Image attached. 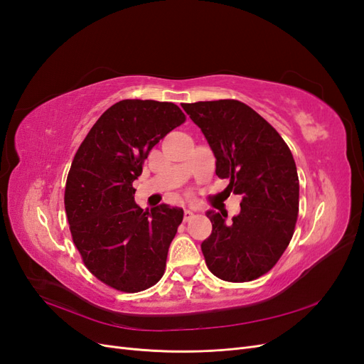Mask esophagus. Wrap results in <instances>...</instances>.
<instances>
[{
  "label": "esophagus",
  "mask_w": 364,
  "mask_h": 364,
  "mask_svg": "<svg viewBox=\"0 0 364 364\" xmlns=\"http://www.w3.org/2000/svg\"><path fill=\"white\" fill-rule=\"evenodd\" d=\"M193 215H194L193 209H185V211H183V220H185V222H188V220H191Z\"/></svg>",
  "instance_id": "obj_1"
}]
</instances>
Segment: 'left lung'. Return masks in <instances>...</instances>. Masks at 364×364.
I'll return each instance as SVG.
<instances>
[{
    "label": "left lung",
    "instance_id": "1",
    "mask_svg": "<svg viewBox=\"0 0 364 364\" xmlns=\"http://www.w3.org/2000/svg\"><path fill=\"white\" fill-rule=\"evenodd\" d=\"M215 156V174L241 196V211H206L213 232L202 243L208 269L229 282L267 273L287 249L299 211V179L289 146L266 119L238 100L183 103Z\"/></svg>",
    "mask_w": 364,
    "mask_h": 364
}]
</instances>
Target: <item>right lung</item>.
Listing matches in <instances>:
<instances>
[{
  "instance_id": "1",
  "label": "right lung",
  "mask_w": 364,
  "mask_h": 364,
  "mask_svg": "<svg viewBox=\"0 0 364 364\" xmlns=\"http://www.w3.org/2000/svg\"><path fill=\"white\" fill-rule=\"evenodd\" d=\"M183 121L174 103L121 100L97 119L75 153L65 211L85 266L109 287L136 293L162 278L183 209H142L132 183L150 150Z\"/></svg>"
}]
</instances>
